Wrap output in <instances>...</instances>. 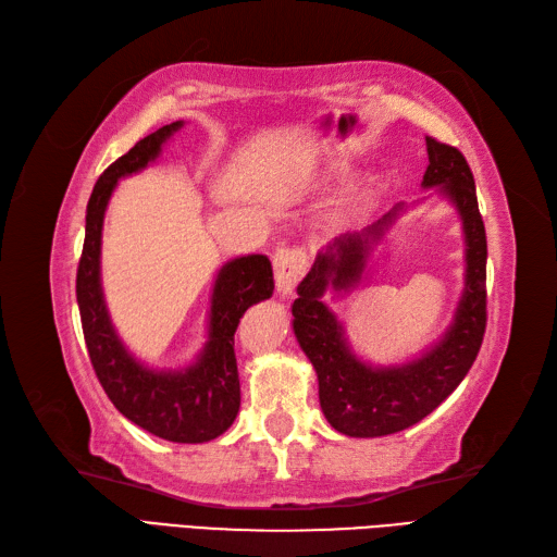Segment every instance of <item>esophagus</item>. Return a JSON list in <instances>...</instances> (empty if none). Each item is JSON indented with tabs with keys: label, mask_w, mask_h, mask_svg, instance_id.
Returning a JSON list of instances; mask_svg holds the SVG:
<instances>
[{
	"label": "esophagus",
	"mask_w": 557,
	"mask_h": 557,
	"mask_svg": "<svg viewBox=\"0 0 557 557\" xmlns=\"http://www.w3.org/2000/svg\"><path fill=\"white\" fill-rule=\"evenodd\" d=\"M307 271V255L300 248H281L274 255V278L276 290L283 297H290Z\"/></svg>",
	"instance_id": "1"
}]
</instances>
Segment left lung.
Here are the masks:
<instances>
[{"label":"left lung","instance_id":"8db88e82","mask_svg":"<svg viewBox=\"0 0 557 557\" xmlns=\"http://www.w3.org/2000/svg\"><path fill=\"white\" fill-rule=\"evenodd\" d=\"M430 165L423 188L454 202L466 236V288L454 323L423 357L401 366L363 363L351 351L343 323L323 302L325 290L349 293L363 276L373 243L404 212L392 208L363 232L343 234L325 246L297 286L293 331L319 377V401L329 423L347 437H385L416 425L451 395L478 359L486 329V234L468 160L456 146L425 137Z\"/></svg>","mask_w":557,"mask_h":557}]
</instances>
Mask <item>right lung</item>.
Returning a JSON list of instances; mask_svg holds the SVG:
<instances>
[{
  "instance_id": "1",
  "label": "right lung",
  "mask_w": 557,
  "mask_h": 557,
  "mask_svg": "<svg viewBox=\"0 0 557 557\" xmlns=\"http://www.w3.org/2000/svg\"><path fill=\"white\" fill-rule=\"evenodd\" d=\"M176 120L148 134L103 170L87 202L85 246L77 267V307L89 359L115 409L156 437L200 444L232 428L240 406L234 333L246 309L274 293V271L267 255L236 257L214 281L210 337L196 363L180 371H153L134 359L117 337L101 290V228L117 180L153 162L176 129Z\"/></svg>"
}]
</instances>
